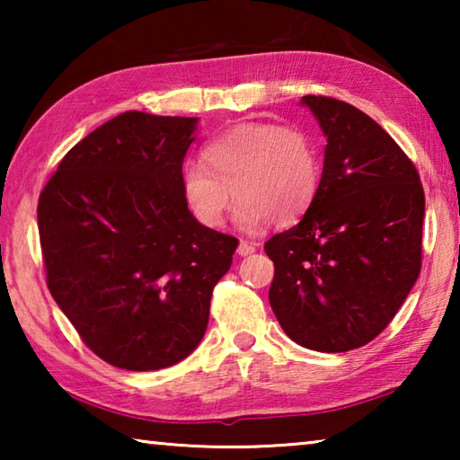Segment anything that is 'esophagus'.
Wrapping results in <instances>:
<instances>
[{
	"mask_svg": "<svg viewBox=\"0 0 460 460\" xmlns=\"http://www.w3.org/2000/svg\"><path fill=\"white\" fill-rule=\"evenodd\" d=\"M237 253L239 255H252V253H255V243H252V241H245V239H241L239 241V247H237Z\"/></svg>",
	"mask_w": 460,
	"mask_h": 460,
	"instance_id": "obj_1",
	"label": "esophagus"
}]
</instances>
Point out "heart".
<instances>
[{
	"label": "heart",
	"instance_id": "heart-1",
	"mask_svg": "<svg viewBox=\"0 0 460 460\" xmlns=\"http://www.w3.org/2000/svg\"><path fill=\"white\" fill-rule=\"evenodd\" d=\"M202 164L182 170V194L205 227H219L233 194L237 223L260 229L300 221L321 189V150L306 129L270 121L239 123L202 147Z\"/></svg>",
	"mask_w": 460,
	"mask_h": 460
}]
</instances>
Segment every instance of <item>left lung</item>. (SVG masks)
Segmentation results:
<instances>
[{
    "label": "left lung",
    "instance_id": "left-lung-1",
    "mask_svg": "<svg viewBox=\"0 0 460 460\" xmlns=\"http://www.w3.org/2000/svg\"><path fill=\"white\" fill-rule=\"evenodd\" d=\"M326 136L321 189L292 229L266 241L270 305L284 332L321 353L367 345L422 270L424 189L406 152L345 101L306 95Z\"/></svg>",
    "mask_w": 460,
    "mask_h": 460
}]
</instances>
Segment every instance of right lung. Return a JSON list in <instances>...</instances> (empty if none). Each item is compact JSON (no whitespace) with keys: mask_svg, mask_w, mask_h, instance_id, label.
I'll return each mask as SVG.
<instances>
[{"mask_svg":"<svg viewBox=\"0 0 460 460\" xmlns=\"http://www.w3.org/2000/svg\"><path fill=\"white\" fill-rule=\"evenodd\" d=\"M194 123L121 113L66 152L38 199L46 286L84 345L119 369L194 351L239 245L184 200Z\"/></svg>","mask_w":460,"mask_h":460,"instance_id":"right-lung-1","label":"right lung"}]
</instances>
